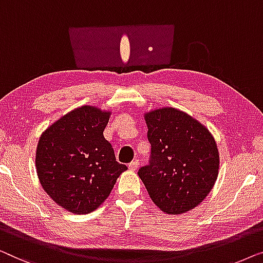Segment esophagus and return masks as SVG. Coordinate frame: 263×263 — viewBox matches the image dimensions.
Returning <instances> with one entry per match:
<instances>
[{
    "label": "esophagus",
    "instance_id": "obj_1",
    "mask_svg": "<svg viewBox=\"0 0 263 263\" xmlns=\"http://www.w3.org/2000/svg\"><path fill=\"white\" fill-rule=\"evenodd\" d=\"M138 165H139V162L138 161H132L130 164H128V169L130 170H137L138 169Z\"/></svg>",
    "mask_w": 263,
    "mask_h": 263
}]
</instances>
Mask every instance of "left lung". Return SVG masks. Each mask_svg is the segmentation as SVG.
Masks as SVG:
<instances>
[{"mask_svg":"<svg viewBox=\"0 0 263 263\" xmlns=\"http://www.w3.org/2000/svg\"><path fill=\"white\" fill-rule=\"evenodd\" d=\"M144 119L151 161L138 175L151 200L169 214L194 209L212 190L219 172L213 136L190 114L173 107L150 110Z\"/></svg>","mask_w":263,"mask_h":263,"instance_id":"left-lung-1","label":"left lung"}]
</instances>
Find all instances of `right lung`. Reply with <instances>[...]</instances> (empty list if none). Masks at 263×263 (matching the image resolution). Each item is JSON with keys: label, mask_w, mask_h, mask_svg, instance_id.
<instances>
[{"label": "right lung", "mask_w": 263, "mask_h": 263, "mask_svg": "<svg viewBox=\"0 0 263 263\" xmlns=\"http://www.w3.org/2000/svg\"><path fill=\"white\" fill-rule=\"evenodd\" d=\"M109 110L81 106L59 118L40 136L35 169L47 195L69 212H93L108 198L127 167L118 163L103 137Z\"/></svg>", "instance_id": "right-lung-1"}]
</instances>
